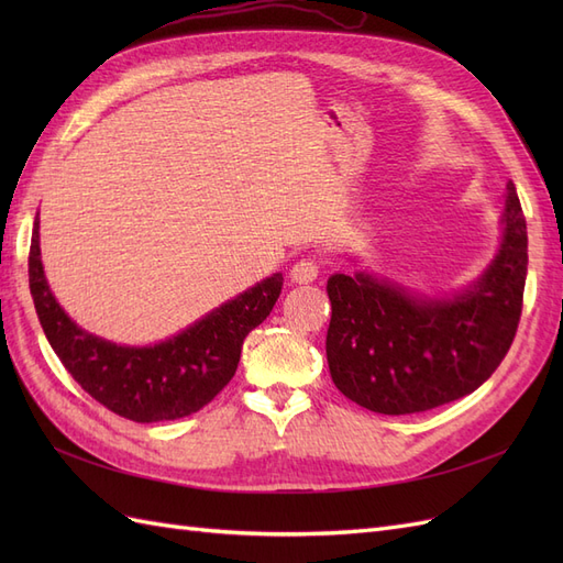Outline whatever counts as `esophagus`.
Returning a JSON list of instances; mask_svg holds the SVG:
<instances>
[{"label":"esophagus","mask_w":563,"mask_h":563,"mask_svg":"<svg viewBox=\"0 0 563 563\" xmlns=\"http://www.w3.org/2000/svg\"><path fill=\"white\" fill-rule=\"evenodd\" d=\"M288 275H291L294 284H310L319 275V265L312 258H302V261L294 263V267H291V272H288Z\"/></svg>","instance_id":"esophagus-1"}]
</instances>
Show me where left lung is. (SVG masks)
<instances>
[{
    "label": "left lung",
    "mask_w": 563,
    "mask_h": 563,
    "mask_svg": "<svg viewBox=\"0 0 563 563\" xmlns=\"http://www.w3.org/2000/svg\"><path fill=\"white\" fill-rule=\"evenodd\" d=\"M503 244L482 279L453 298H424L366 272L327 284V360L335 387L368 411L406 416L470 395L512 345L528 267L526 218L507 183Z\"/></svg>",
    "instance_id": "left-lung-1"
}]
</instances>
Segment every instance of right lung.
<instances>
[{
    "label": "right lung",
    "mask_w": 563,
    "mask_h": 563,
    "mask_svg": "<svg viewBox=\"0 0 563 563\" xmlns=\"http://www.w3.org/2000/svg\"><path fill=\"white\" fill-rule=\"evenodd\" d=\"M27 275L48 345L67 373L98 404L133 422L178 420L207 406L232 380L244 338L267 319L284 284L277 272L164 343L126 347L79 329L51 294L40 253V213Z\"/></svg>",
    "instance_id": "add662e5"
}]
</instances>
